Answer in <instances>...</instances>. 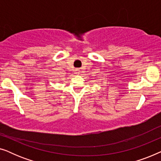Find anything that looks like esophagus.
Returning a JSON list of instances; mask_svg holds the SVG:
<instances>
[{"label":"esophagus","mask_w":161,"mask_h":161,"mask_svg":"<svg viewBox=\"0 0 161 161\" xmlns=\"http://www.w3.org/2000/svg\"><path fill=\"white\" fill-rule=\"evenodd\" d=\"M75 72H76V74H78V73H79V72H80V69H77L75 70Z\"/></svg>","instance_id":"obj_1"}]
</instances>
